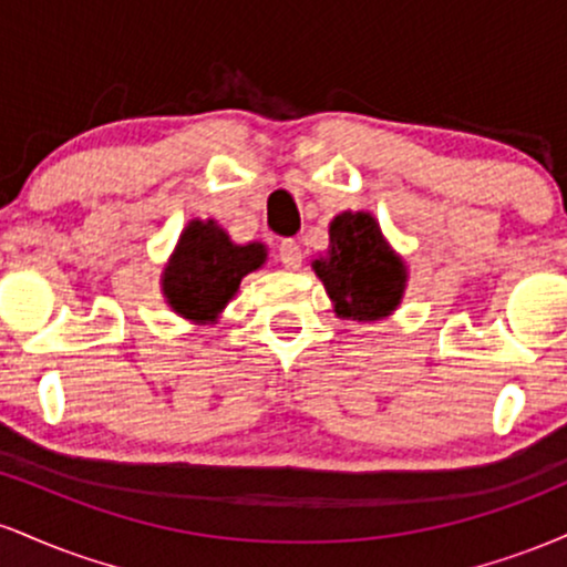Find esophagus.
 <instances>
[{
  "mask_svg": "<svg viewBox=\"0 0 567 567\" xmlns=\"http://www.w3.org/2000/svg\"><path fill=\"white\" fill-rule=\"evenodd\" d=\"M279 261H282L285 269H298L303 261V252L301 247H298L292 239H285L282 245H279Z\"/></svg>",
  "mask_w": 567,
  "mask_h": 567,
  "instance_id": "obj_1",
  "label": "esophagus"
}]
</instances>
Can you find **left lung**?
Wrapping results in <instances>:
<instances>
[{"label":"left lung","instance_id":"8db88e82","mask_svg":"<svg viewBox=\"0 0 567 567\" xmlns=\"http://www.w3.org/2000/svg\"><path fill=\"white\" fill-rule=\"evenodd\" d=\"M328 234V250L311 261V269L322 279L338 320L379 322L394 315L405 298L408 266L373 213H338Z\"/></svg>","mask_w":567,"mask_h":567}]
</instances>
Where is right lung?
<instances>
[{"instance_id": "right-lung-1", "label": "right lung", "mask_w": 567, "mask_h": 567, "mask_svg": "<svg viewBox=\"0 0 567 567\" xmlns=\"http://www.w3.org/2000/svg\"><path fill=\"white\" fill-rule=\"evenodd\" d=\"M266 258L264 243L237 245L216 218H192L162 269V296L184 320L216 324L239 282L261 269Z\"/></svg>"}]
</instances>
